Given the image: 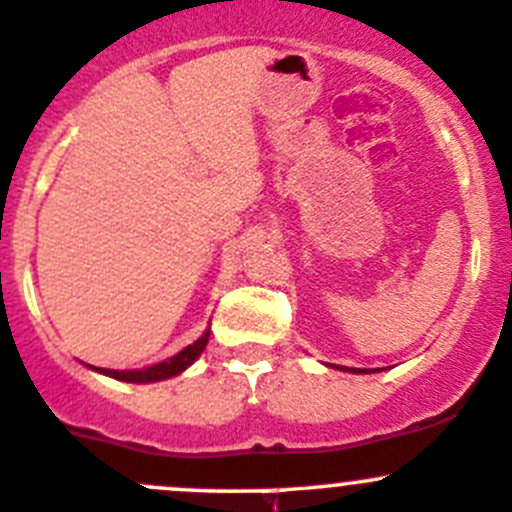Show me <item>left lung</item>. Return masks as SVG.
Returning a JSON list of instances; mask_svg holds the SVG:
<instances>
[{"label":"left lung","mask_w":512,"mask_h":512,"mask_svg":"<svg viewBox=\"0 0 512 512\" xmlns=\"http://www.w3.org/2000/svg\"><path fill=\"white\" fill-rule=\"evenodd\" d=\"M341 368V371H348V373H371V368H348V366H336Z\"/></svg>","instance_id":"obj_1"}]
</instances>
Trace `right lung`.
<instances>
[{"label":"right lung","instance_id":"obj_1","mask_svg":"<svg viewBox=\"0 0 512 512\" xmlns=\"http://www.w3.org/2000/svg\"><path fill=\"white\" fill-rule=\"evenodd\" d=\"M206 343H209V331H206L199 341H194L191 346H186L184 351H179L176 356L166 358V361L156 363V366L139 368V371H111V368H94V371L116 378V381H126V383L166 381V378H174V376H179L181 371H186V368H189L191 363L201 356V353H204Z\"/></svg>","mask_w":512,"mask_h":512}]
</instances>
